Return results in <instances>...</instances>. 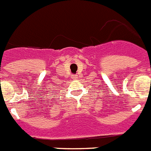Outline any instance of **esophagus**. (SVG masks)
I'll use <instances>...</instances> for the list:
<instances>
[{
    "instance_id": "34e87169",
    "label": "esophagus",
    "mask_w": 151,
    "mask_h": 151,
    "mask_svg": "<svg viewBox=\"0 0 151 151\" xmlns=\"http://www.w3.org/2000/svg\"><path fill=\"white\" fill-rule=\"evenodd\" d=\"M72 78H74V79H77L78 78V76H76V75H74V76H72Z\"/></svg>"
}]
</instances>
